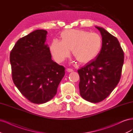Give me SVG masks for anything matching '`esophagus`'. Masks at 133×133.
<instances>
[{"instance_id":"1","label":"esophagus","mask_w":133,"mask_h":133,"mask_svg":"<svg viewBox=\"0 0 133 133\" xmlns=\"http://www.w3.org/2000/svg\"><path fill=\"white\" fill-rule=\"evenodd\" d=\"M66 71L68 72V73H70V72L73 71V70L71 69H69V68H68V69H66Z\"/></svg>"}]
</instances>
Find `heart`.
<instances>
[{
    "mask_svg": "<svg viewBox=\"0 0 133 133\" xmlns=\"http://www.w3.org/2000/svg\"><path fill=\"white\" fill-rule=\"evenodd\" d=\"M62 41L54 40L50 49L52 56L58 63L63 62L70 53L81 64L90 62L100 53L102 48V38L99 34L89 31L69 29L61 34Z\"/></svg>",
    "mask_w": 133,
    "mask_h": 133,
    "instance_id": "b5f03b06",
    "label": "heart"
}]
</instances>
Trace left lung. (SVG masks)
Here are the masks:
<instances>
[{"instance_id":"left-lung-1","label":"left lung","mask_w":133,"mask_h":133,"mask_svg":"<svg viewBox=\"0 0 133 133\" xmlns=\"http://www.w3.org/2000/svg\"><path fill=\"white\" fill-rule=\"evenodd\" d=\"M102 37L99 55L78 70L82 97L91 103L103 101L118 85L124 63V51L118 39L105 29L95 26Z\"/></svg>"}]
</instances>
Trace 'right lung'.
Returning <instances> with one entry per match:
<instances>
[{"label": "right lung", "mask_w": 133, "mask_h": 133, "mask_svg": "<svg viewBox=\"0 0 133 133\" xmlns=\"http://www.w3.org/2000/svg\"><path fill=\"white\" fill-rule=\"evenodd\" d=\"M47 31L36 30L19 39L10 54L12 79L31 103L43 104L57 94L65 68L51 59L45 44Z\"/></svg>", "instance_id": "add662e5"}]
</instances>
